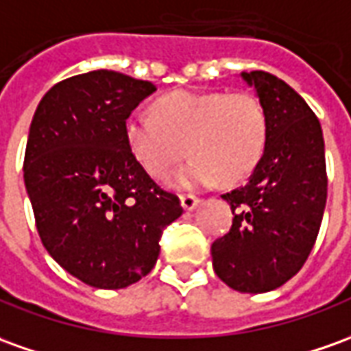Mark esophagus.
<instances>
[{
    "label": "esophagus",
    "mask_w": 351,
    "mask_h": 351,
    "mask_svg": "<svg viewBox=\"0 0 351 351\" xmlns=\"http://www.w3.org/2000/svg\"><path fill=\"white\" fill-rule=\"evenodd\" d=\"M181 206L185 208V210H193V208H197V204L200 202L199 197H195V195H181Z\"/></svg>",
    "instance_id": "34e87169"
}]
</instances>
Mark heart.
I'll use <instances>...</instances> for the list:
<instances>
[{"mask_svg":"<svg viewBox=\"0 0 351 351\" xmlns=\"http://www.w3.org/2000/svg\"><path fill=\"white\" fill-rule=\"evenodd\" d=\"M125 141L152 178L168 176L191 152L195 158L171 176L173 187L193 189L217 180L231 185L246 180L262 158L267 114L260 99L248 91L181 89L156 101V114L130 116Z\"/></svg>","mask_w":351,"mask_h":351,"instance_id":"obj_1","label":"heart"}]
</instances>
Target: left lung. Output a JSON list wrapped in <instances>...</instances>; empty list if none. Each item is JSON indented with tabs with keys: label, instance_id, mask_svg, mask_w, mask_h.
Segmentation results:
<instances>
[{
	"label": "left lung",
	"instance_id": "left-lung-1",
	"mask_svg": "<svg viewBox=\"0 0 351 351\" xmlns=\"http://www.w3.org/2000/svg\"><path fill=\"white\" fill-rule=\"evenodd\" d=\"M267 114V141L243 187L221 195L233 226L212 243L216 275L233 291L269 292L300 271L315 245L327 166L317 116L281 78L243 72Z\"/></svg>",
	"mask_w": 351,
	"mask_h": 351
}]
</instances>
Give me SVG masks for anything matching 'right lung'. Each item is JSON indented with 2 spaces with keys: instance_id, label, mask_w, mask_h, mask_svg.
Masks as SVG:
<instances>
[{
  "instance_id": "1",
  "label": "right lung",
  "mask_w": 351,
  "mask_h": 351,
  "mask_svg": "<svg viewBox=\"0 0 351 351\" xmlns=\"http://www.w3.org/2000/svg\"><path fill=\"white\" fill-rule=\"evenodd\" d=\"M152 82L93 70L55 84L30 124L24 185L45 250L95 289H125L156 263L180 199L137 164L125 120Z\"/></svg>"
}]
</instances>
